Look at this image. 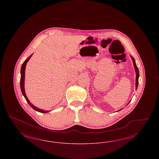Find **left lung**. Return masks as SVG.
Masks as SVG:
<instances>
[{
  "mask_svg": "<svg viewBox=\"0 0 159 159\" xmlns=\"http://www.w3.org/2000/svg\"><path fill=\"white\" fill-rule=\"evenodd\" d=\"M131 58H132V61H133V63H134V68H135V73H136V83H135V85H136V90L137 89V88H138V79H139V70H138V68L137 67V66H136V63H135V59L131 56ZM130 101L129 102V103L130 102ZM128 103V104H129ZM127 104V105H128ZM119 110V111H120Z\"/></svg>",
  "mask_w": 159,
  "mask_h": 159,
  "instance_id": "left-lung-1",
  "label": "left lung"
}]
</instances>
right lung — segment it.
<instances>
[{
    "instance_id": "right-lung-1",
    "label": "right lung",
    "mask_w": 159,
    "mask_h": 159,
    "mask_svg": "<svg viewBox=\"0 0 159 159\" xmlns=\"http://www.w3.org/2000/svg\"><path fill=\"white\" fill-rule=\"evenodd\" d=\"M32 56V55H31L26 60L24 61V62H23V64H22V66H21V79H20V87H21V90L22 92V93H23L24 98L26 99L27 102H28V104H29V106H30L31 107H32L34 110L37 111L38 112H40V113H48L50 111H47V110H42V109H40L39 108H37L36 106H33L30 102V101L29 100V99L27 98L26 95H25V89H24V79H25V66H26V64L27 63V62L29 61V60L30 59L31 57Z\"/></svg>"
}]
</instances>
